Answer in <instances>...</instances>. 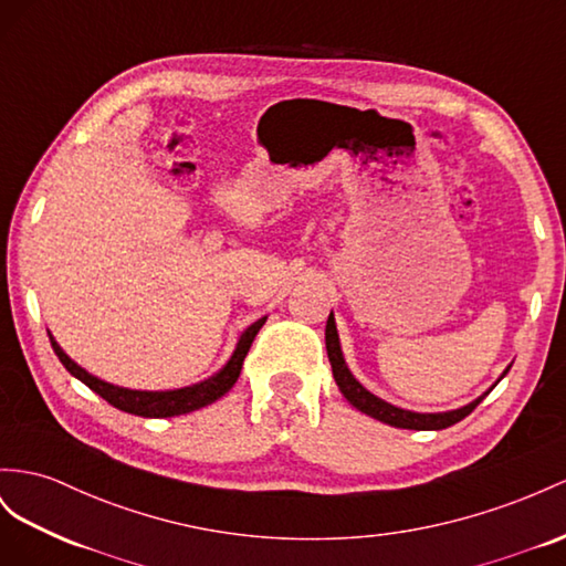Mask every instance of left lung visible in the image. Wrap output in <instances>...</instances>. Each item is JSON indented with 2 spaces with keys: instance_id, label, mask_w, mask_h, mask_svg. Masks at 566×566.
Listing matches in <instances>:
<instances>
[{
  "instance_id": "left-lung-1",
  "label": "left lung",
  "mask_w": 566,
  "mask_h": 566,
  "mask_svg": "<svg viewBox=\"0 0 566 566\" xmlns=\"http://www.w3.org/2000/svg\"><path fill=\"white\" fill-rule=\"evenodd\" d=\"M325 344H327V356L332 364V375H335L339 392L346 397V401H349L352 407H356L360 413H366V416L375 418V421H382L387 426L407 428V430H442V428L459 423L461 418H467L488 395L485 392L483 397H478L475 401L467 403V407L454 409V411H444V413H416V411L399 409V407H395V403H389L380 397H375L373 392H368V389L354 378L352 370L346 368L344 356H342V346H339L337 325H335V315L332 313L327 317V327H325Z\"/></svg>"
}]
</instances>
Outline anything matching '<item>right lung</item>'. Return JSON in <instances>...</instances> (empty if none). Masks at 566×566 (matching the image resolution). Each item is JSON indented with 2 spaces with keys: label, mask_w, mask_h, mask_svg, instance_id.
Wrapping results in <instances>:
<instances>
[{
  "label": "right lung",
  "mask_w": 566,
  "mask_h": 566,
  "mask_svg": "<svg viewBox=\"0 0 566 566\" xmlns=\"http://www.w3.org/2000/svg\"><path fill=\"white\" fill-rule=\"evenodd\" d=\"M268 317H260L249 329L243 332L237 342V349L231 354V358L224 364V368L220 373H214L212 378L202 380L198 385L191 387H181V389H167V392H145V389H126L119 385H109L105 380L95 378L85 368H81L76 360H71L56 339L50 335L52 349L54 354L60 356V360L64 364V368L78 378L83 385H88L95 395L103 397L105 401H109L112 407H117L119 411L134 413V416H143V418H171V416H181V413H191L198 411L208 403L217 401L220 397H224L234 382L239 380V373L243 366V358L249 354L251 344L258 335V329L265 325Z\"/></svg>",
  "instance_id": "right-lung-1"
}]
</instances>
